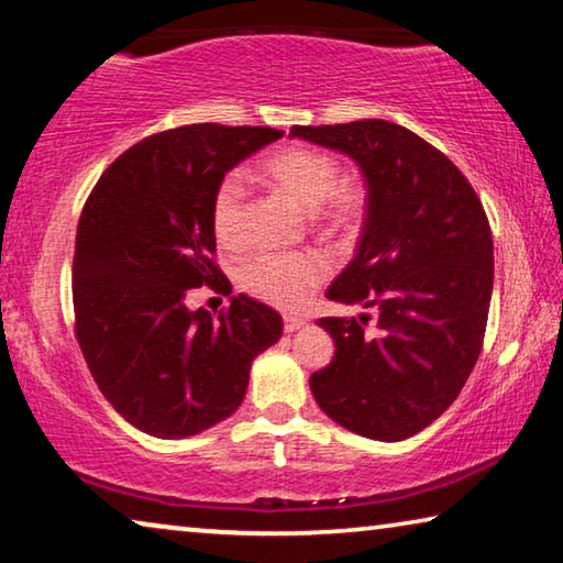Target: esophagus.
Instances as JSON below:
<instances>
[{
  "label": "esophagus",
  "mask_w": 563,
  "mask_h": 563,
  "mask_svg": "<svg viewBox=\"0 0 563 563\" xmlns=\"http://www.w3.org/2000/svg\"><path fill=\"white\" fill-rule=\"evenodd\" d=\"M283 325H285V333H296V330H300L302 325H306V318H300V316H285Z\"/></svg>",
  "instance_id": "obj_1"
}]
</instances>
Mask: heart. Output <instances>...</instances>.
<instances>
[{"label":"heart","mask_w":563,"mask_h":563,"mask_svg":"<svg viewBox=\"0 0 563 563\" xmlns=\"http://www.w3.org/2000/svg\"><path fill=\"white\" fill-rule=\"evenodd\" d=\"M263 175L280 192L313 212L320 233H347L358 225L365 195L358 185L341 183L335 157L310 147H285L265 159ZM247 212V187L243 175L230 173L212 195V228L220 243L233 245L243 238ZM328 261L313 250L300 253H261L240 265L238 280L247 292L273 306L296 310L328 278Z\"/></svg>","instance_id":"b5f03b06"}]
</instances>
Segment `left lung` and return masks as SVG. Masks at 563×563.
Segmentation results:
<instances>
[{"label": "left lung", "instance_id": "1", "mask_svg": "<svg viewBox=\"0 0 563 563\" xmlns=\"http://www.w3.org/2000/svg\"><path fill=\"white\" fill-rule=\"evenodd\" d=\"M290 137L358 165L365 218L353 261L328 300L378 310L320 318L335 355L310 376L328 418L373 441H404L461 394L484 343L494 238L474 187L423 137L386 120L302 128Z\"/></svg>", "mask_w": 563, "mask_h": 563}]
</instances>
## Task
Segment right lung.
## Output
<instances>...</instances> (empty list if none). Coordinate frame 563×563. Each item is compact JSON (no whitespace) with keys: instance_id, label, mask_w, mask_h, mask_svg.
<instances>
[{"instance_id":"add662e5","label":"right lung","mask_w":563,"mask_h":563,"mask_svg":"<svg viewBox=\"0 0 563 563\" xmlns=\"http://www.w3.org/2000/svg\"><path fill=\"white\" fill-rule=\"evenodd\" d=\"M273 128L185 124L137 142L104 169L77 225V341L102 396L155 439H187L235 413L253 361L283 318L240 292L218 320L192 288L228 296L212 263V195L230 169L280 140Z\"/></svg>"}]
</instances>
